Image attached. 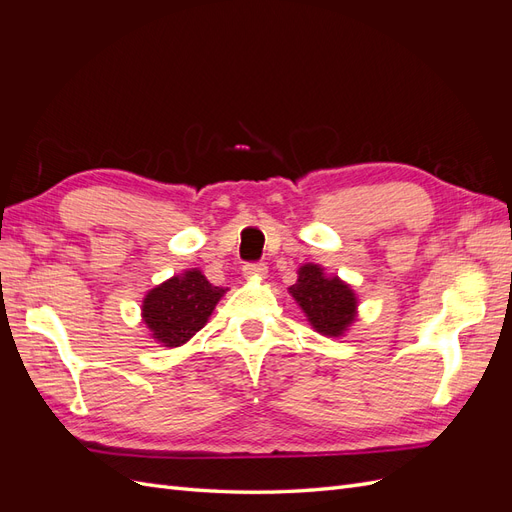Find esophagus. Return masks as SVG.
Instances as JSON below:
<instances>
[{
  "mask_svg": "<svg viewBox=\"0 0 512 512\" xmlns=\"http://www.w3.org/2000/svg\"><path fill=\"white\" fill-rule=\"evenodd\" d=\"M243 275L250 277V280H260V277L267 275V265L265 262H245Z\"/></svg>",
  "mask_w": 512,
  "mask_h": 512,
  "instance_id": "esophagus-1",
  "label": "esophagus"
}]
</instances>
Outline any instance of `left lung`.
I'll use <instances>...</instances> for the list:
<instances>
[{
    "label": "left lung",
    "instance_id": "left-lung-1",
    "mask_svg": "<svg viewBox=\"0 0 512 512\" xmlns=\"http://www.w3.org/2000/svg\"><path fill=\"white\" fill-rule=\"evenodd\" d=\"M290 294L305 312L309 324L329 337H342L356 318V297L337 275H324L320 265L307 262L299 269V280Z\"/></svg>",
    "mask_w": 512,
    "mask_h": 512
}]
</instances>
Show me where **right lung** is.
I'll return each mask as SVG.
<instances>
[{
  "label": "right lung",
  "instance_id": "add662e5",
  "mask_svg": "<svg viewBox=\"0 0 512 512\" xmlns=\"http://www.w3.org/2000/svg\"><path fill=\"white\" fill-rule=\"evenodd\" d=\"M224 292L198 269L183 271L147 292L143 322L158 344L177 348L205 327Z\"/></svg>",
  "mask_w": 512,
  "mask_h": 512
}]
</instances>
